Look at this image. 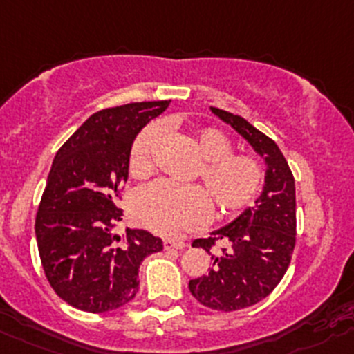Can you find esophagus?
<instances>
[{
	"label": "esophagus",
	"mask_w": 354,
	"mask_h": 354,
	"mask_svg": "<svg viewBox=\"0 0 354 354\" xmlns=\"http://www.w3.org/2000/svg\"><path fill=\"white\" fill-rule=\"evenodd\" d=\"M164 248H166V250H183V248H187V243H183V241L166 239L164 241Z\"/></svg>",
	"instance_id": "esophagus-1"
}]
</instances>
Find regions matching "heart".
Instances as JSON below:
<instances>
[{
    "mask_svg": "<svg viewBox=\"0 0 354 354\" xmlns=\"http://www.w3.org/2000/svg\"><path fill=\"white\" fill-rule=\"evenodd\" d=\"M162 124H151L136 138L129 157V171L134 178L150 176L153 150L162 138ZM196 153L203 160L196 169L200 188L157 181L141 188L132 201L136 222L160 236H180L197 229L207 209L214 216H234L246 209L262 188V162L250 153H232V141L216 127H201L192 134Z\"/></svg>",
    "mask_w": 354,
    "mask_h": 354,
    "instance_id": "b5f03b06",
    "label": "heart"
}]
</instances>
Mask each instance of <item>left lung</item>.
Listing matches in <instances>:
<instances>
[{
  "label": "left lung",
  "mask_w": 354,
  "mask_h": 354,
  "mask_svg": "<svg viewBox=\"0 0 354 354\" xmlns=\"http://www.w3.org/2000/svg\"><path fill=\"white\" fill-rule=\"evenodd\" d=\"M252 145L266 162L263 190L252 207L194 248L211 255L209 274L190 279L188 290L214 311H239L266 299L285 276L295 248V180L279 147L239 115L209 108ZM216 242L225 247L214 256Z\"/></svg>",
  "instance_id": "obj_1"
}]
</instances>
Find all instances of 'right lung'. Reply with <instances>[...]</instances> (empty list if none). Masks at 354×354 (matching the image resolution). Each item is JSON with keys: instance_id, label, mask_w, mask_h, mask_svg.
I'll return each mask as SVG.
<instances>
[{"instance_id": "1", "label": "right lung", "mask_w": 354, "mask_h": 354, "mask_svg": "<svg viewBox=\"0 0 354 354\" xmlns=\"http://www.w3.org/2000/svg\"><path fill=\"white\" fill-rule=\"evenodd\" d=\"M171 101L131 102L91 115L55 153L36 213L43 270L54 292L87 313L125 306L140 288V266L162 252V239L141 229L113 234L138 132Z\"/></svg>"}]
</instances>
